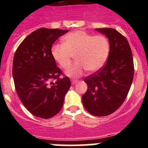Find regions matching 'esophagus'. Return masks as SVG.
<instances>
[{"instance_id":"obj_1","label":"esophagus","mask_w":148,"mask_h":148,"mask_svg":"<svg viewBox=\"0 0 148 148\" xmlns=\"http://www.w3.org/2000/svg\"><path fill=\"white\" fill-rule=\"evenodd\" d=\"M76 82H77L76 80H71V84H73H73H75Z\"/></svg>"}]
</instances>
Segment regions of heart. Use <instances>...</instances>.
<instances>
[{
	"label": "heart",
	"instance_id": "heart-1",
	"mask_svg": "<svg viewBox=\"0 0 148 148\" xmlns=\"http://www.w3.org/2000/svg\"><path fill=\"white\" fill-rule=\"evenodd\" d=\"M63 40L64 44L52 47L51 53L63 69L69 67L73 56H75L76 63L66 71L68 76L77 78L86 70L90 73L97 72L108 61L110 47L105 36H93L83 30H76L65 35Z\"/></svg>",
	"mask_w": 148,
	"mask_h": 148
}]
</instances>
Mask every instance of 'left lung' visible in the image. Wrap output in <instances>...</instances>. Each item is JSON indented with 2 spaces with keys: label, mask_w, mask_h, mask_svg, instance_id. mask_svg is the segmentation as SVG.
I'll use <instances>...</instances> for the list:
<instances>
[{
  "label": "left lung",
  "mask_w": 148,
  "mask_h": 148,
  "mask_svg": "<svg viewBox=\"0 0 148 148\" xmlns=\"http://www.w3.org/2000/svg\"><path fill=\"white\" fill-rule=\"evenodd\" d=\"M110 43V54L107 63L100 70L84 80L87 90L82 95L87 111L96 116L114 113L125 101L134 75L132 51L127 40L113 28H98Z\"/></svg>",
  "instance_id": "1"
}]
</instances>
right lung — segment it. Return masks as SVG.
<instances>
[{
  "mask_svg": "<svg viewBox=\"0 0 148 148\" xmlns=\"http://www.w3.org/2000/svg\"><path fill=\"white\" fill-rule=\"evenodd\" d=\"M69 30L40 28L26 37L13 58L15 90L22 104L36 117L58 113L70 89V78H60L61 69L52 56L53 43Z\"/></svg>",
  "mask_w": 148,
  "mask_h": 148,
  "instance_id": "1",
  "label": "right lung"
}]
</instances>
